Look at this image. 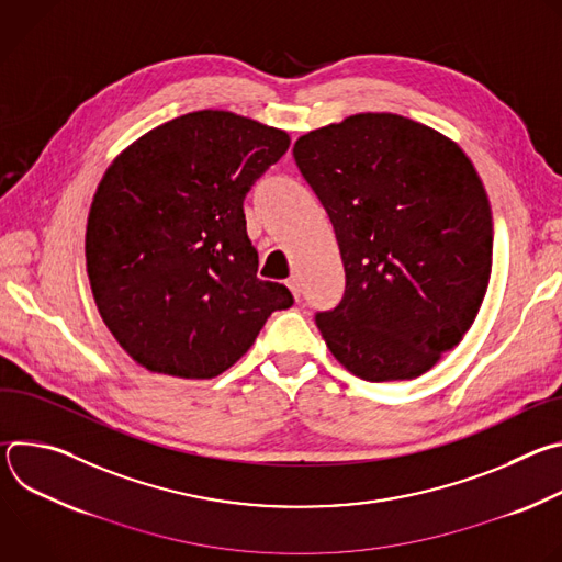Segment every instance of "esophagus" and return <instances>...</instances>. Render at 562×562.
Masks as SVG:
<instances>
[{
  "mask_svg": "<svg viewBox=\"0 0 562 562\" xmlns=\"http://www.w3.org/2000/svg\"><path fill=\"white\" fill-rule=\"evenodd\" d=\"M286 286L291 289V293H293V297L297 300L300 297V280H297V276H291L289 280H286Z\"/></svg>",
  "mask_w": 562,
  "mask_h": 562,
  "instance_id": "esophagus-1",
  "label": "esophagus"
}]
</instances>
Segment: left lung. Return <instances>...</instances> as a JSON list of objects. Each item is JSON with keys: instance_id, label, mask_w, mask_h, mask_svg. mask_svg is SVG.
I'll return each mask as SVG.
<instances>
[{"instance_id": "left-lung-1", "label": "left lung", "mask_w": 562, "mask_h": 562, "mask_svg": "<svg viewBox=\"0 0 562 562\" xmlns=\"http://www.w3.org/2000/svg\"><path fill=\"white\" fill-rule=\"evenodd\" d=\"M345 265V295L315 313L329 351L369 382L429 371L485 300L494 228L471 159L395 113H358L293 144Z\"/></svg>"}]
</instances>
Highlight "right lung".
Returning a JSON list of instances; mask_svg holds the SVG:
<instances>
[{
    "label": "right lung",
    "instance_id": "1",
    "mask_svg": "<svg viewBox=\"0 0 562 562\" xmlns=\"http://www.w3.org/2000/svg\"><path fill=\"white\" fill-rule=\"evenodd\" d=\"M284 131L228 111L157 126L106 169L87 224V271L104 325L153 373L209 380L289 308L258 278L245 198L286 153Z\"/></svg>",
    "mask_w": 562,
    "mask_h": 562
}]
</instances>
